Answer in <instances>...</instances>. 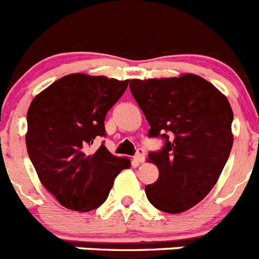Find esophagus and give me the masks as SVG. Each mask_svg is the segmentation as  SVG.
Segmentation results:
<instances>
[{
  "instance_id": "obj_1",
  "label": "esophagus",
  "mask_w": 259,
  "mask_h": 259,
  "mask_svg": "<svg viewBox=\"0 0 259 259\" xmlns=\"http://www.w3.org/2000/svg\"><path fill=\"white\" fill-rule=\"evenodd\" d=\"M135 160H137L138 163H143L145 160V153L143 149H139L137 152V155H135Z\"/></svg>"
}]
</instances>
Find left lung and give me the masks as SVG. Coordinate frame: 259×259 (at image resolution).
<instances>
[{"instance_id":"obj_1","label":"left lung","mask_w":259,"mask_h":259,"mask_svg":"<svg viewBox=\"0 0 259 259\" xmlns=\"http://www.w3.org/2000/svg\"><path fill=\"white\" fill-rule=\"evenodd\" d=\"M130 91L149 122V137L164 139L148 154L159 177L145 186L155 209L180 214L205 199L233 147V110L227 97L196 74L132 79Z\"/></svg>"}]
</instances>
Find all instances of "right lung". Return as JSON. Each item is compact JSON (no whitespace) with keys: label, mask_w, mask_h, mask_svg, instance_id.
Returning <instances> with one entry per match:
<instances>
[{"label":"right lung","mask_w":259,"mask_h":259,"mask_svg":"<svg viewBox=\"0 0 259 259\" xmlns=\"http://www.w3.org/2000/svg\"><path fill=\"white\" fill-rule=\"evenodd\" d=\"M129 79L72 73L35 96L27 110L26 149L40 182L62 206L79 212L106 201L114 180L130 167L104 144L105 117L126 90Z\"/></svg>","instance_id":"obj_1"}]
</instances>
